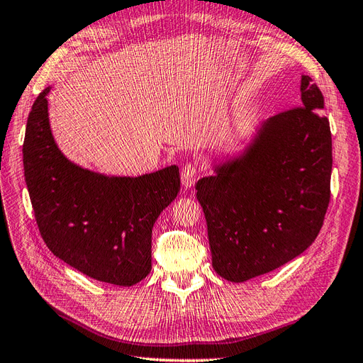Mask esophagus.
Returning a JSON list of instances; mask_svg holds the SVG:
<instances>
[{"label":"esophagus","instance_id":"1","mask_svg":"<svg viewBox=\"0 0 363 363\" xmlns=\"http://www.w3.org/2000/svg\"><path fill=\"white\" fill-rule=\"evenodd\" d=\"M196 179H198V167L194 164H185V167L181 172V181L184 187H193Z\"/></svg>","mask_w":363,"mask_h":363}]
</instances>
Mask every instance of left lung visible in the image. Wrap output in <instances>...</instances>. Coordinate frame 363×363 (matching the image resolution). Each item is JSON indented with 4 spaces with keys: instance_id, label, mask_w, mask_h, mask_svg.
<instances>
[{
    "instance_id": "obj_1",
    "label": "left lung",
    "mask_w": 363,
    "mask_h": 363,
    "mask_svg": "<svg viewBox=\"0 0 363 363\" xmlns=\"http://www.w3.org/2000/svg\"><path fill=\"white\" fill-rule=\"evenodd\" d=\"M301 106L264 120L245 147L196 182L214 271L243 283L294 260L330 202L331 132L323 92L301 76Z\"/></svg>"
}]
</instances>
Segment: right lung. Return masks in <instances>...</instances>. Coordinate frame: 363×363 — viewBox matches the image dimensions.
Masks as SVG:
<instances>
[{
  "label": "right lung",
  "mask_w": 363,
  "mask_h": 363,
  "mask_svg": "<svg viewBox=\"0 0 363 363\" xmlns=\"http://www.w3.org/2000/svg\"><path fill=\"white\" fill-rule=\"evenodd\" d=\"M50 89L33 103L23 146L39 233L48 250L79 272L116 286L137 284L152 269L153 223L179 193V167L109 176L69 161L50 128Z\"/></svg>",
  "instance_id": "add662e5"
}]
</instances>
